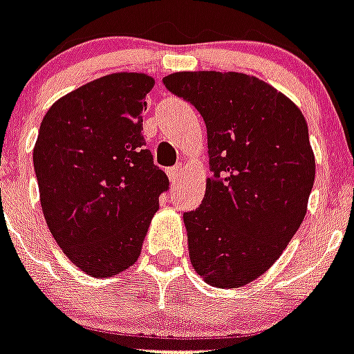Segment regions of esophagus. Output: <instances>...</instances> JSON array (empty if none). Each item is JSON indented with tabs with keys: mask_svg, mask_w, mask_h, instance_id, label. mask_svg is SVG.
I'll return each instance as SVG.
<instances>
[{
	"mask_svg": "<svg viewBox=\"0 0 354 354\" xmlns=\"http://www.w3.org/2000/svg\"><path fill=\"white\" fill-rule=\"evenodd\" d=\"M182 165H176V167H171L167 171V176L169 180H171V183H176L178 180H180V174H182Z\"/></svg>",
	"mask_w": 354,
	"mask_h": 354,
	"instance_id": "esophagus-1",
	"label": "esophagus"
}]
</instances>
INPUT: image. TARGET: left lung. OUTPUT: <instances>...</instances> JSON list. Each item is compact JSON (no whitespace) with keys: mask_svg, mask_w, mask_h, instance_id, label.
Here are the masks:
<instances>
[{"mask_svg":"<svg viewBox=\"0 0 354 354\" xmlns=\"http://www.w3.org/2000/svg\"><path fill=\"white\" fill-rule=\"evenodd\" d=\"M163 83L207 127L211 176L202 205L183 214L192 267L212 287L247 286L306 218L317 169L306 118L286 94L243 73H174Z\"/></svg>","mask_w":354,"mask_h":354,"instance_id":"obj_1","label":"left lung"}]
</instances>
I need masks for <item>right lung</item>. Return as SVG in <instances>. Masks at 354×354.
I'll return each mask as SVG.
<instances>
[{
  "instance_id": "1",
  "label": "right lung",
  "mask_w": 354,
  "mask_h": 354,
  "mask_svg": "<svg viewBox=\"0 0 354 354\" xmlns=\"http://www.w3.org/2000/svg\"><path fill=\"white\" fill-rule=\"evenodd\" d=\"M152 87L149 74H107L59 97L39 127L32 160L43 216L91 277H114L138 260L169 187L143 149Z\"/></svg>"
}]
</instances>
